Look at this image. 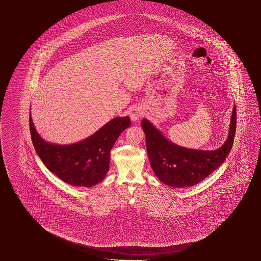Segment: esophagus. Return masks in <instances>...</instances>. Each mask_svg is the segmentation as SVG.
<instances>
[{
	"mask_svg": "<svg viewBox=\"0 0 261 261\" xmlns=\"http://www.w3.org/2000/svg\"><path fill=\"white\" fill-rule=\"evenodd\" d=\"M144 116V112L142 111L141 108L138 107H133L130 110V118L132 122H137L140 117Z\"/></svg>",
	"mask_w": 261,
	"mask_h": 261,
	"instance_id": "esophagus-1",
	"label": "esophagus"
}]
</instances>
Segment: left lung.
Segmentation results:
<instances>
[{
	"label": "left lung",
	"mask_w": 261,
	"mask_h": 261,
	"mask_svg": "<svg viewBox=\"0 0 261 261\" xmlns=\"http://www.w3.org/2000/svg\"><path fill=\"white\" fill-rule=\"evenodd\" d=\"M141 125L154 175L172 188H188L205 179L229 154L237 126L236 105L232 111L228 137L218 149L207 151L179 146L167 140L148 120H142Z\"/></svg>",
	"instance_id": "8db88e82"
}]
</instances>
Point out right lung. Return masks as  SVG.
I'll list each match as a JSON object with an SVG mask.
<instances>
[{"mask_svg":"<svg viewBox=\"0 0 261 261\" xmlns=\"http://www.w3.org/2000/svg\"><path fill=\"white\" fill-rule=\"evenodd\" d=\"M30 132L35 152L48 169L67 184L89 188L98 184L109 170L110 152L120 134L131 124L128 116L116 117L91 137L72 145L43 140L30 114Z\"/></svg>","mask_w":261,"mask_h":261,"instance_id":"obj_1","label":"right lung"}]
</instances>
